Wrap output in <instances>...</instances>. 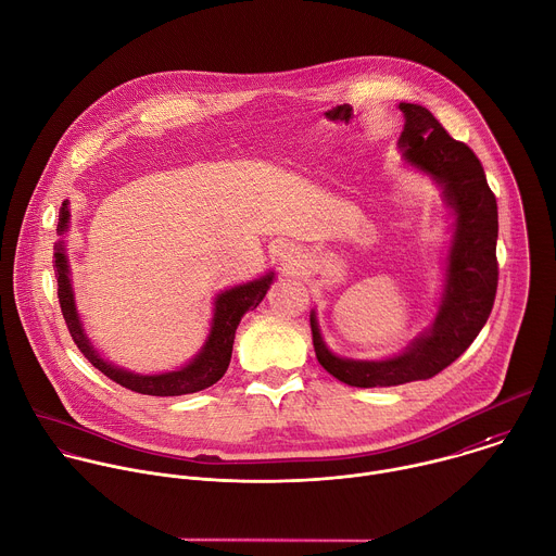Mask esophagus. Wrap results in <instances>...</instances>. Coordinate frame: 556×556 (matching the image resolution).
<instances>
[{"label":"esophagus","instance_id":"1","mask_svg":"<svg viewBox=\"0 0 556 556\" xmlns=\"http://www.w3.org/2000/svg\"><path fill=\"white\" fill-rule=\"evenodd\" d=\"M277 257H279V264L283 266V270H294L299 266V253L292 247H288V244H283L277 251Z\"/></svg>","mask_w":556,"mask_h":556}]
</instances>
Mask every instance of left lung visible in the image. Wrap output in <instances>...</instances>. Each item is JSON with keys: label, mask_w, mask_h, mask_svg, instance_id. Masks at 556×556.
<instances>
[{"label": "left lung", "mask_w": 556, "mask_h": 556, "mask_svg": "<svg viewBox=\"0 0 556 556\" xmlns=\"http://www.w3.org/2000/svg\"><path fill=\"white\" fill-rule=\"evenodd\" d=\"M400 109L406 117L400 137L402 156L441 185L454 216L452 244L434 323L397 355L384 359L336 355L325 344L312 309V342L320 366L357 389L400 387L441 374L476 340L497 290V203L482 163L469 146L452 139L426 106L400 102Z\"/></svg>", "instance_id": "1"}]
</instances>
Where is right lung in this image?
Segmentation results:
<instances>
[{
    "label": "right lung",
    "instance_id": "1",
    "mask_svg": "<svg viewBox=\"0 0 556 556\" xmlns=\"http://www.w3.org/2000/svg\"><path fill=\"white\" fill-rule=\"evenodd\" d=\"M70 229V201H63V207L59 212V227L56 233L61 240L54 247V273L59 281V303L63 318L67 323V329L78 344L80 353L102 371L109 380L117 382L119 387L141 393V395H152V397H176V395H190L205 391L214 387L229 368L231 362V351H233V340H236V329L242 320V316L257 307L262 299L266 296L275 273H266L260 279H253L242 286H233L225 292H220L214 301V318H212V329L210 336L203 344V349L180 368H174V371L165 374H152V376H141L126 371V368L115 366L113 362L104 359L98 349L91 344V340L85 333L83 320L76 309L74 301V288H72V277H70V260L65 251V240L63 236Z\"/></svg>",
    "mask_w": 556,
    "mask_h": 556
}]
</instances>
